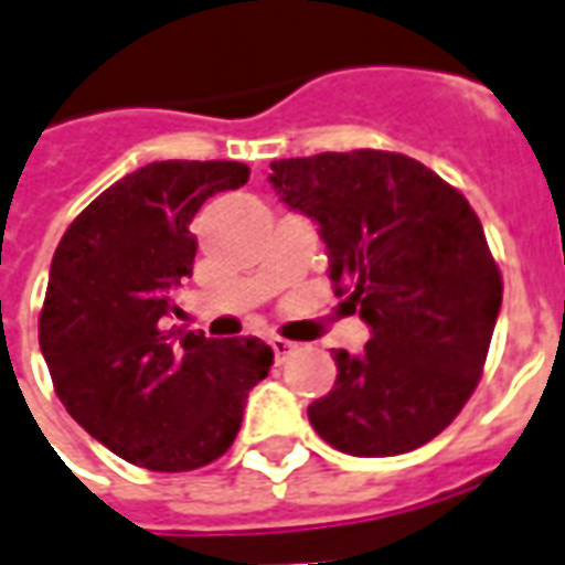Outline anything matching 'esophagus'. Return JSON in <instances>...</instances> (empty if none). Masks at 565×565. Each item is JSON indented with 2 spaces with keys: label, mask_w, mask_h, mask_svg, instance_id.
Returning a JSON list of instances; mask_svg holds the SVG:
<instances>
[{
  "label": "esophagus",
  "mask_w": 565,
  "mask_h": 565,
  "mask_svg": "<svg viewBox=\"0 0 565 565\" xmlns=\"http://www.w3.org/2000/svg\"><path fill=\"white\" fill-rule=\"evenodd\" d=\"M269 344H271V351H275V360H278V363H284L287 356L296 354V344L287 342V339H271Z\"/></svg>",
  "instance_id": "34e87169"
}]
</instances>
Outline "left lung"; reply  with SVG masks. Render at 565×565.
Returning <instances> with one entry per match:
<instances>
[{"instance_id":"obj_1","label":"left lung","mask_w":565,"mask_h":565,"mask_svg":"<svg viewBox=\"0 0 565 565\" xmlns=\"http://www.w3.org/2000/svg\"><path fill=\"white\" fill-rule=\"evenodd\" d=\"M271 186L320 226L330 281L372 327L335 351V387L308 405L323 441L396 457L436 438L481 381L502 275L457 186L393 150L275 160Z\"/></svg>"}]
</instances>
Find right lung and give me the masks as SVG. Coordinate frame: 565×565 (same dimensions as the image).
I'll return each mask as SVG.
<instances>
[{"label":"right lung","instance_id":"1","mask_svg":"<svg viewBox=\"0 0 565 565\" xmlns=\"http://www.w3.org/2000/svg\"><path fill=\"white\" fill-rule=\"evenodd\" d=\"M247 174L233 160L141 166L93 199L54 250L39 344L56 396L96 441L150 472L223 457L275 360L259 339L160 330L169 290L193 275L196 211Z\"/></svg>","mask_w":565,"mask_h":565}]
</instances>
